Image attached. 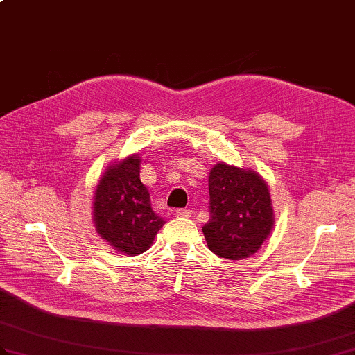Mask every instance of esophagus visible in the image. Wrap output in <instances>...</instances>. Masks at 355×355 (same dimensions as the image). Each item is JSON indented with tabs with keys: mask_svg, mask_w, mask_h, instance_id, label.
<instances>
[{
	"mask_svg": "<svg viewBox=\"0 0 355 355\" xmlns=\"http://www.w3.org/2000/svg\"><path fill=\"white\" fill-rule=\"evenodd\" d=\"M191 211H189V209H184V207H179V209H176V215H178V217H191Z\"/></svg>",
	"mask_w": 355,
	"mask_h": 355,
	"instance_id": "obj_1",
	"label": "esophagus"
}]
</instances>
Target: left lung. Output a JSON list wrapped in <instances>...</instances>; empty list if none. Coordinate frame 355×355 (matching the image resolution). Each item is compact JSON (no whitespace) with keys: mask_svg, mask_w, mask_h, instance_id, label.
<instances>
[{"mask_svg":"<svg viewBox=\"0 0 355 355\" xmlns=\"http://www.w3.org/2000/svg\"><path fill=\"white\" fill-rule=\"evenodd\" d=\"M270 191L252 170L217 164L209 173V221L203 226L212 253L241 261L256 253L271 233Z\"/></svg>","mask_w":355,"mask_h":355,"instance_id":"8db88e82","label":"left lung"}]
</instances>
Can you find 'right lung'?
Here are the masks:
<instances>
[{"label": "right lung", "mask_w": 355, "mask_h": 355, "mask_svg": "<svg viewBox=\"0 0 355 355\" xmlns=\"http://www.w3.org/2000/svg\"><path fill=\"white\" fill-rule=\"evenodd\" d=\"M94 226L117 252H146L166 223L152 211L150 196L140 180V158L134 155L110 167L94 193Z\"/></svg>", "instance_id": "add662e5"}]
</instances>
